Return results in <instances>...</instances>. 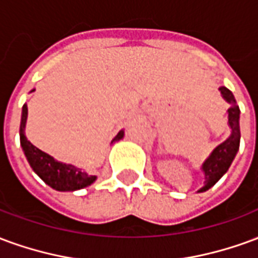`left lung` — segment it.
<instances>
[{
  "mask_svg": "<svg viewBox=\"0 0 258 258\" xmlns=\"http://www.w3.org/2000/svg\"><path fill=\"white\" fill-rule=\"evenodd\" d=\"M222 98L231 105L228 109V124L231 127V135L222 144L217 146L211 155L202 164V171L205 173V186L200 188L198 192H205L210 189L224 174L227 173L228 168L233 162L239 151V142H240V128H239V106L236 105L235 96L227 87H220Z\"/></svg>",
  "mask_w": 258,
  "mask_h": 258,
  "instance_id": "1",
  "label": "left lung"
}]
</instances>
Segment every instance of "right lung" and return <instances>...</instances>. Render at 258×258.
Returning a JSON list of instances; mask_svg holds the SVG:
<instances>
[{
    "instance_id": "obj_1",
    "label": "right lung",
    "mask_w": 258,
    "mask_h": 258,
    "mask_svg": "<svg viewBox=\"0 0 258 258\" xmlns=\"http://www.w3.org/2000/svg\"><path fill=\"white\" fill-rule=\"evenodd\" d=\"M34 91V90H33ZM26 120H27V105H23L22 109V120H20V145L25 152V156L27 162L33 168V171L40 178L48 184L51 188L56 190H77L83 189L85 186L91 185L96 179L95 175H88L84 171H81L73 164L58 162L56 159L49 156L48 153L42 152L27 141L25 135ZM124 137V131H118V134L112 140L113 142H117Z\"/></svg>"
}]
</instances>
